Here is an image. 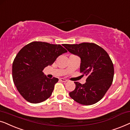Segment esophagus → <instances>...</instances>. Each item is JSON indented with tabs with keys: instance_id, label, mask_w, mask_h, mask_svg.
Returning a JSON list of instances; mask_svg holds the SVG:
<instances>
[{
	"instance_id": "obj_1",
	"label": "esophagus",
	"mask_w": 130,
	"mask_h": 130,
	"mask_svg": "<svg viewBox=\"0 0 130 130\" xmlns=\"http://www.w3.org/2000/svg\"><path fill=\"white\" fill-rule=\"evenodd\" d=\"M59 80L60 81H62V82H67V81H68L67 79H65V78H60L59 79Z\"/></svg>"
}]
</instances>
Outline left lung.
Masks as SVG:
<instances>
[{"mask_svg": "<svg viewBox=\"0 0 130 130\" xmlns=\"http://www.w3.org/2000/svg\"><path fill=\"white\" fill-rule=\"evenodd\" d=\"M63 46L69 52L80 58V72L87 77L84 84L74 82L75 89L69 93L70 97L81 105L97 103L104 96L113 81V65L108 53L92 43Z\"/></svg>", "mask_w": 130, "mask_h": 130, "instance_id": "8db88e82", "label": "left lung"}]
</instances>
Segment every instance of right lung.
<instances>
[{"instance_id": "obj_1", "label": "right lung", "mask_w": 130, "mask_h": 130, "mask_svg": "<svg viewBox=\"0 0 130 130\" xmlns=\"http://www.w3.org/2000/svg\"><path fill=\"white\" fill-rule=\"evenodd\" d=\"M67 52L60 44L33 41L22 47L12 64V78L20 94L29 102L38 103L50 98L58 78L43 72L60 55Z\"/></svg>"}]
</instances>
